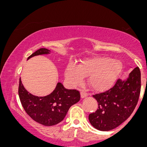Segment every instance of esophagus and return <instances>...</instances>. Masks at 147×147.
I'll return each instance as SVG.
<instances>
[{
  "mask_svg": "<svg viewBox=\"0 0 147 147\" xmlns=\"http://www.w3.org/2000/svg\"><path fill=\"white\" fill-rule=\"evenodd\" d=\"M88 95V92H86V91L82 90L81 91V97H82V98H84V97H87Z\"/></svg>",
  "mask_w": 147,
  "mask_h": 147,
  "instance_id": "34e87169",
  "label": "esophagus"
}]
</instances>
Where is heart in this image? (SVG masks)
Returning <instances> with one entry per match:
<instances>
[{
    "mask_svg": "<svg viewBox=\"0 0 147 147\" xmlns=\"http://www.w3.org/2000/svg\"><path fill=\"white\" fill-rule=\"evenodd\" d=\"M122 69V63L119 60L95 57L86 59L78 66L69 63L65 69V77L70 85L75 86L83 82L85 76H89L88 83L91 88L101 91L115 82Z\"/></svg>",
    "mask_w": 147,
    "mask_h": 147,
    "instance_id": "obj_1",
    "label": "heart"
}]
</instances>
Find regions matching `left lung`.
<instances>
[{"label": "left lung", "instance_id": "obj_1", "mask_svg": "<svg viewBox=\"0 0 147 147\" xmlns=\"http://www.w3.org/2000/svg\"><path fill=\"white\" fill-rule=\"evenodd\" d=\"M141 87V71L137 67L129 74L126 81L118 79L111 88L93 95L98 103V109L89 115L92 126L107 131L127 120L139 101Z\"/></svg>", "mask_w": 147, "mask_h": 147}]
</instances>
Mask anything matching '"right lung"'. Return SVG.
I'll list each match as a JSON object with an SVG mask.
<instances>
[{"label": "right lung", "instance_id": "obj_1", "mask_svg": "<svg viewBox=\"0 0 147 147\" xmlns=\"http://www.w3.org/2000/svg\"><path fill=\"white\" fill-rule=\"evenodd\" d=\"M50 50L40 48L30 55L32 57L48 54ZM18 95L21 104L26 113L34 121L44 126H52L61 122L66 115L69 107L80 101V93L77 89H65L61 83L50 95L38 97L32 95L19 81Z\"/></svg>", "mask_w": 147, "mask_h": 147}]
</instances>
